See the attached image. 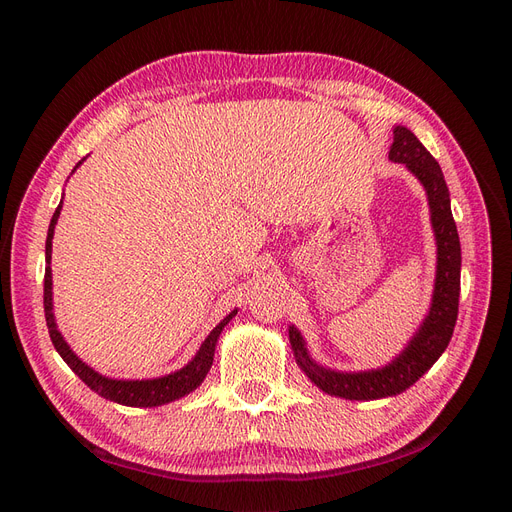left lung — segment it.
I'll return each instance as SVG.
<instances>
[{"label":"left lung","mask_w":512,"mask_h":512,"mask_svg":"<svg viewBox=\"0 0 512 512\" xmlns=\"http://www.w3.org/2000/svg\"><path fill=\"white\" fill-rule=\"evenodd\" d=\"M389 160L406 164L410 173L417 175V179L423 183L437 239V275L433 302L419 333L410 339L406 350L383 369L367 373H335L310 360L302 335L298 329L289 327V342L302 371L323 392L346 400H377L385 396H396L419 381V377L429 371L433 362L448 348L458 316L460 239L450 210V191L444 181L442 168L425 150V145L415 137V133H410L406 127L394 129Z\"/></svg>","instance_id":"obj_1"}]
</instances>
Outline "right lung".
<instances>
[{
    "mask_svg": "<svg viewBox=\"0 0 512 512\" xmlns=\"http://www.w3.org/2000/svg\"><path fill=\"white\" fill-rule=\"evenodd\" d=\"M60 210H62V202H60V206L56 208V212L52 216L50 229H47V241H45V262H47V266H45V281H43L45 321H47V329H50L52 344L58 350V354L64 358V362L68 364V367L83 379V383L93 389V392L104 396L106 400L125 404V406H143V408L160 406V404H166V402L179 400V398L187 396L189 392H193V389H196L204 381L206 373L210 371L212 358H214V346L218 342V335H221L225 325L237 314V310H233L229 316H225V319L210 331V335L206 337V342L202 344V348L196 354V358H193L187 364V367H183L177 373H170V375L158 377V379H145V381H116V379L102 377L100 373H95L93 369H89L83 360H79L75 356V352H72L66 346L64 337L56 329L54 312H52V269H50V262H52V237H54V227L58 223Z\"/></svg>",
    "mask_w": 512,
    "mask_h": 512,
    "instance_id": "add662e5",
    "label": "right lung"
}]
</instances>
